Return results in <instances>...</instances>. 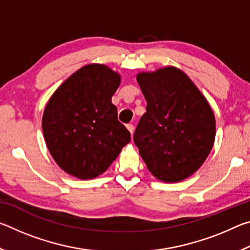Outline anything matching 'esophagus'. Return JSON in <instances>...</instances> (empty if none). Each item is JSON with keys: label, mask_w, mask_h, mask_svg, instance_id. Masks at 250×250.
Returning <instances> with one entry per match:
<instances>
[{"label": "esophagus", "mask_w": 250, "mask_h": 250, "mask_svg": "<svg viewBox=\"0 0 250 250\" xmlns=\"http://www.w3.org/2000/svg\"><path fill=\"white\" fill-rule=\"evenodd\" d=\"M126 128H128L129 132L131 133V135H132V134H133V132H134V126H133V125H131V124L126 125Z\"/></svg>", "instance_id": "34e87169"}]
</instances>
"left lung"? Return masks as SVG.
<instances>
[{"label": "left lung", "mask_w": 250, "mask_h": 250, "mask_svg": "<svg viewBox=\"0 0 250 250\" xmlns=\"http://www.w3.org/2000/svg\"><path fill=\"white\" fill-rule=\"evenodd\" d=\"M137 82L146 112L133 134L152 175L175 183L194 174L213 149L216 121L208 101L191 78L174 66L141 71Z\"/></svg>", "instance_id": "8db88e82"}]
</instances>
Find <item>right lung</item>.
Masks as SVG:
<instances>
[{
    "mask_svg": "<svg viewBox=\"0 0 250 250\" xmlns=\"http://www.w3.org/2000/svg\"><path fill=\"white\" fill-rule=\"evenodd\" d=\"M121 75L104 64H89L69 76L50 97L42 128L50 155L62 171L90 180L107 170L130 132L118 121L111 103Z\"/></svg>",
    "mask_w": 250,
    "mask_h": 250,
    "instance_id": "right-lung-1",
    "label": "right lung"
}]
</instances>
